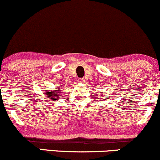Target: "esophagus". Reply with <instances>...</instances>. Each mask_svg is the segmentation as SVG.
Listing matches in <instances>:
<instances>
[{
  "mask_svg": "<svg viewBox=\"0 0 160 160\" xmlns=\"http://www.w3.org/2000/svg\"><path fill=\"white\" fill-rule=\"evenodd\" d=\"M84 79L83 78H80L79 79V82H80V83H84Z\"/></svg>",
  "mask_w": 160,
  "mask_h": 160,
  "instance_id": "1",
  "label": "esophagus"
}]
</instances>
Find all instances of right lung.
<instances>
[{
    "mask_svg": "<svg viewBox=\"0 0 160 160\" xmlns=\"http://www.w3.org/2000/svg\"><path fill=\"white\" fill-rule=\"evenodd\" d=\"M46 92H48L45 93L46 95H47V98H48L49 100H52V101H56L57 99H58L59 98V92L60 90L58 89V88H57V89L56 90H51L49 89V91L46 90Z\"/></svg>",
    "mask_w": 160,
    "mask_h": 160,
    "instance_id": "add662e5",
    "label": "right lung"
}]
</instances>
